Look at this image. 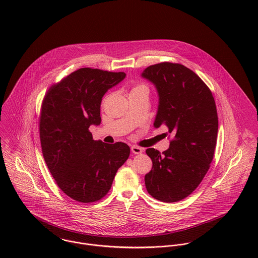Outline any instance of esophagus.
<instances>
[{"instance_id": "esophagus-1", "label": "esophagus", "mask_w": 258, "mask_h": 258, "mask_svg": "<svg viewBox=\"0 0 258 258\" xmlns=\"http://www.w3.org/2000/svg\"><path fill=\"white\" fill-rule=\"evenodd\" d=\"M131 151H132L133 154H141L143 152V149L138 147V146H132Z\"/></svg>"}]
</instances>
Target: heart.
<instances>
[{
    "mask_svg": "<svg viewBox=\"0 0 258 258\" xmlns=\"http://www.w3.org/2000/svg\"><path fill=\"white\" fill-rule=\"evenodd\" d=\"M139 89H146V87H145L144 85H137L136 87H134V88L132 89V91H134V90H139Z\"/></svg>",
    "mask_w": 258,
    "mask_h": 258,
    "instance_id": "obj_1",
    "label": "heart"
}]
</instances>
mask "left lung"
<instances>
[{
  "label": "left lung",
  "instance_id": "left-lung-1",
  "mask_svg": "<svg viewBox=\"0 0 258 258\" xmlns=\"http://www.w3.org/2000/svg\"><path fill=\"white\" fill-rule=\"evenodd\" d=\"M141 76L154 84L159 96L154 127L167 126L174 135L162 154L146 150L153 167L145 184L156 200L179 202L197 188L213 161L219 129L216 102L204 81L182 64L158 63Z\"/></svg>",
  "mask_w": 258,
  "mask_h": 258
}]
</instances>
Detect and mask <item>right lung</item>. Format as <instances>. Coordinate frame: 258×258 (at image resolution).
Returning a JSON list of instances; mask_svg holds the SVG:
<instances>
[{"mask_svg": "<svg viewBox=\"0 0 258 258\" xmlns=\"http://www.w3.org/2000/svg\"><path fill=\"white\" fill-rule=\"evenodd\" d=\"M124 73L79 69L47 91L41 105L39 135L45 164L60 189L79 203L102 199L130 148L94 141L89 127L101 123L100 105Z\"/></svg>", "mask_w": 258, "mask_h": 258, "instance_id": "right-lung-1", "label": "right lung"}]
</instances>
